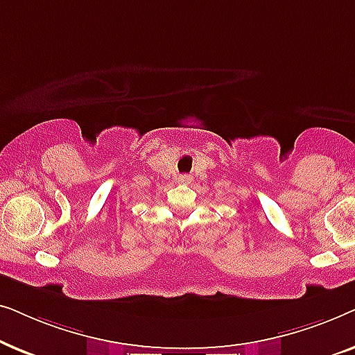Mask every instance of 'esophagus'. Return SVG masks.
<instances>
[{"mask_svg":"<svg viewBox=\"0 0 355 355\" xmlns=\"http://www.w3.org/2000/svg\"><path fill=\"white\" fill-rule=\"evenodd\" d=\"M179 182H182V184L192 182V176H189V174H182V176H179Z\"/></svg>","mask_w":355,"mask_h":355,"instance_id":"1","label":"esophagus"}]
</instances>
